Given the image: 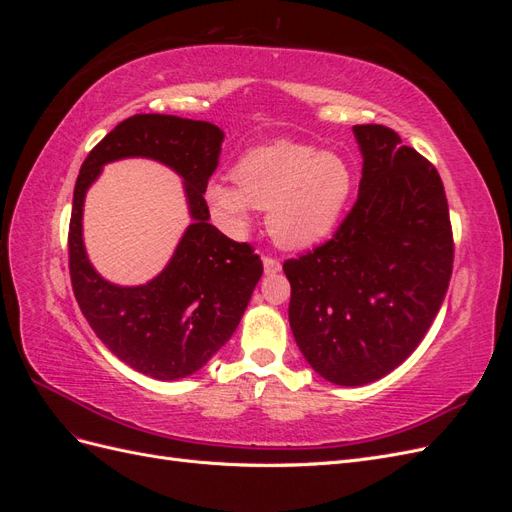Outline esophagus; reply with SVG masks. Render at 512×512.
Returning a JSON list of instances; mask_svg holds the SVG:
<instances>
[{"label":"esophagus","mask_w":512,"mask_h":512,"mask_svg":"<svg viewBox=\"0 0 512 512\" xmlns=\"http://www.w3.org/2000/svg\"><path fill=\"white\" fill-rule=\"evenodd\" d=\"M262 267H265V273H267V275H275V273L282 271V262L277 260V258L265 256V258H262Z\"/></svg>","instance_id":"34e87169"}]
</instances>
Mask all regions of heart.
I'll return each mask as SVG.
<instances>
[{
	"label": "heart",
	"instance_id": "heart-1",
	"mask_svg": "<svg viewBox=\"0 0 512 512\" xmlns=\"http://www.w3.org/2000/svg\"><path fill=\"white\" fill-rule=\"evenodd\" d=\"M232 181H211L207 203L230 230L250 224L252 209H267L269 235L288 250L329 237L352 194V168L335 151L277 141L250 149L232 168Z\"/></svg>",
	"mask_w": 512,
	"mask_h": 512
}]
</instances>
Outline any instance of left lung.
Returning a JSON list of instances; mask_svg holds the SVG:
<instances>
[{"label":"left lung","mask_w":512,"mask_h":512,"mask_svg":"<svg viewBox=\"0 0 512 512\" xmlns=\"http://www.w3.org/2000/svg\"><path fill=\"white\" fill-rule=\"evenodd\" d=\"M359 196L331 241L284 262L288 320L305 361L339 386L391 374L423 342L453 273L444 185L384 126H354Z\"/></svg>","instance_id":"1"}]
</instances>
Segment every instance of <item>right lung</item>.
Returning <instances> with one entry per match:
<instances>
[{
	"label": "right lung",
	"mask_w": 512,
	"mask_h": 512,
	"mask_svg": "<svg viewBox=\"0 0 512 512\" xmlns=\"http://www.w3.org/2000/svg\"><path fill=\"white\" fill-rule=\"evenodd\" d=\"M224 132L209 121L134 115L91 149L74 185L70 277L89 327L119 361L156 380H181L203 367L237 331L262 275V262L209 224L203 194L220 164ZM156 159L184 179L193 224L167 267L147 285L119 287L88 262L82 241L84 196L111 161Z\"/></svg>",
	"instance_id": "right-lung-1"
}]
</instances>
